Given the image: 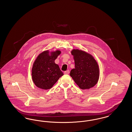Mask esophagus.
I'll list each match as a JSON object with an SVG mask.
<instances>
[{"instance_id":"obj_1","label":"esophagus","mask_w":132,"mask_h":132,"mask_svg":"<svg viewBox=\"0 0 132 132\" xmlns=\"http://www.w3.org/2000/svg\"><path fill=\"white\" fill-rule=\"evenodd\" d=\"M64 73L65 74H69V70H67V71H64Z\"/></svg>"}]
</instances>
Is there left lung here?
Listing matches in <instances>:
<instances>
[{
  "label": "left lung",
  "mask_w": 132,
  "mask_h": 132,
  "mask_svg": "<svg viewBox=\"0 0 132 132\" xmlns=\"http://www.w3.org/2000/svg\"><path fill=\"white\" fill-rule=\"evenodd\" d=\"M71 54L75 61V68L70 76L81 89H88L98 82L99 68L93 57L85 51L73 50Z\"/></svg>",
  "instance_id": "8db88e82"
}]
</instances>
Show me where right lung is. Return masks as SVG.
<instances>
[{
	"label": "right lung",
	"mask_w": 132,
	"mask_h": 132,
	"mask_svg": "<svg viewBox=\"0 0 132 132\" xmlns=\"http://www.w3.org/2000/svg\"><path fill=\"white\" fill-rule=\"evenodd\" d=\"M61 51H56L49 54L48 51L40 53L35 60L32 68V78L35 85L42 89H49L64 74L55 60Z\"/></svg>",
	"instance_id": "obj_1"
}]
</instances>
